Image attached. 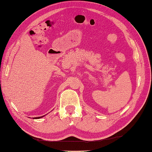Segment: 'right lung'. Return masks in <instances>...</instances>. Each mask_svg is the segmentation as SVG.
Here are the masks:
<instances>
[{"mask_svg":"<svg viewBox=\"0 0 152 152\" xmlns=\"http://www.w3.org/2000/svg\"><path fill=\"white\" fill-rule=\"evenodd\" d=\"M44 117V115H43V116H41V117H34V118H33V119H40V118H42V117Z\"/></svg>","mask_w":152,"mask_h":152,"instance_id":"add662e5","label":"right lung"}]
</instances>
